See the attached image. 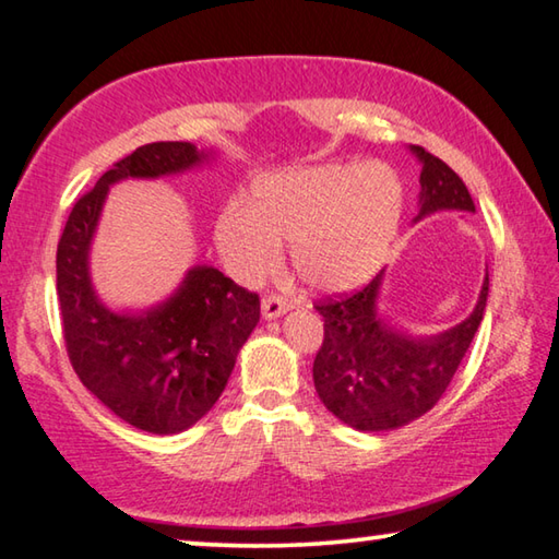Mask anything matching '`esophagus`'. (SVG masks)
<instances>
[{
    "label": "esophagus",
    "mask_w": 559,
    "mask_h": 559,
    "mask_svg": "<svg viewBox=\"0 0 559 559\" xmlns=\"http://www.w3.org/2000/svg\"><path fill=\"white\" fill-rule=\"evenodd\" d=\"M290 308V302H288V298H283V296H278V293H271V296H263V300H261V310H263V318H278V316H283L286 313V310Z\"/></svg>",
    "instance_id": "esophagus-1"
}]
</instances>
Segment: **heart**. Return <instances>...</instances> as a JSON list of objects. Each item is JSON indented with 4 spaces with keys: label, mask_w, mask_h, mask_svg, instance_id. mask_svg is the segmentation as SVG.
Listing matches in <instances>:
<instances>
[{
    "label": "heart",
    "mask_w": 559,
    "mask_h": 559,
    "mask_svg": "<svg viewBox=\"0 0 559 559\" xmlns=\"http://www.w3.org/2000/svg\"><path fill=\"white\" fill-rule=\"evenodd\" d=\"M404 187L384 163H325L261 175L243 202L216 216L214 236L236 276L253 281L281 263L310 288L349 290L382 266L400 229Z\"/></svg>",
    "instance_id": "obj_1"
}]
</instances>
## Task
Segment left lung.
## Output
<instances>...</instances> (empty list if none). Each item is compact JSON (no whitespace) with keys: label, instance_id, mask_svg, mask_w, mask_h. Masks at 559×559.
Wrapping results in <instances>:
<instances>
[{"label":"left lung","instance_id":"obj_1","mask_svg":"<svg viewBox=\"0 0 559 559\" xmlns=\"http://www.w3.org/2000/svg\"><path fill=\"white\" fill-rule=\"evenodd\" d=\"M412 150L421 159V210L416 219L439 210L476 212L463 179L443 159L419 145ZM382 273L355 293L316 302L325 320L323 345L313 362L318 396L340 421L359 431L404 427L441 400L468 353L488 300L486 276L476 310L461 325L437 337L414 340L377 316Z\"/></svg>","mask_w":559,"mask_h":559}]
</instances>
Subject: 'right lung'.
Returning <instances> with one entry per match:
<instances>
[{
  "label": "right lung",
  "instance_id": "obj_1",
  "mask_svg": "<svg viewBox=\"0 0 559 559\" xmlns=\"http://www.w3.org/2000/svg\"><path fill=\"white\" fill-rule=\"evenodd\" d=\"M202 159L204 153L189 143H150L118 159L73 204L56 249V290L73 372L112 414L150 433L185 431L216 404L261 318L259 293L212 266H197L163 306L118 316L93 293L88 246L112 182L175 175Z\"/></svg>",
  "mask_w": 559,
  "mask_h": 559
}]
</instances>
